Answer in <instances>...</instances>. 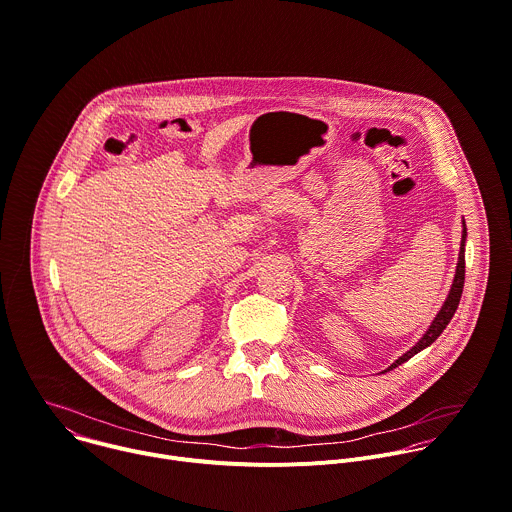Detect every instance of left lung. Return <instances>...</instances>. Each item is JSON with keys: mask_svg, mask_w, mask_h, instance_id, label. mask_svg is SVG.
<instances>
[{"mask_svg": "<svg viewBox=\"0 0 512 512\" xmlns=\"http://www.w3.org/2000/svg\"><path fill=\"white\" fill-rule=\"evenodd\" d=\"M464 242H466V224H464V228H462V240H460V254H458L456 274H454V282H452V288H450V292H448L446 302L442 304L440 312H438L436 318L432 320V324H430V328L426 330V334L416 342V346H412L406 354H402L390 368H396L398 364L406 362L408 358H412L414 354H418L420 350H424L426 346H430V344L442 334V330L446 328V324L452 320V316H454V312H456V308H458L460 296H462V286H464ZM390 368H388V370H390Z\"/></svg>", "mask_w": 512, "mask_h": 512, "instance_id": "left-lung-1", "label": "left lung"}]
</instances>
